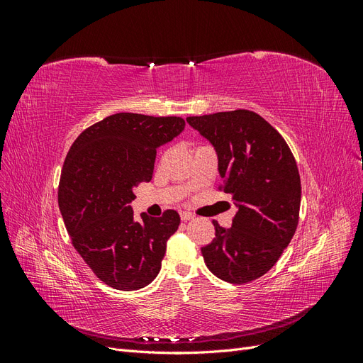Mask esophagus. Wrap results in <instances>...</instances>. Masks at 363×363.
<instances>
[{"instance_id": "esophagus-1", "label": "esophagus", "mask_w": 363, "mask_h": 363, "mask_svg": "<svg viewBox=\"0 0 363 363\" xmlns=\"http://www.w3.org/2000/svg\"><path fill=\"white\" fill-rule=\"evenodd\" d=\"M180 218L182 221H191V219H194V215L191 212H180Z\"/></svg>"}]
</instances>
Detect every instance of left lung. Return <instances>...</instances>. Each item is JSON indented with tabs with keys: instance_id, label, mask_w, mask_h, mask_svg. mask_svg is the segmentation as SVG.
Masks as SVG:
<instances>
[{
	"instance_id": "8db88e82",
	"label": "left lung",
	"mask_w": 363,
	"mask_h": 363,
	"mask_svg": "<svg viewBox=\"0 0 363 363\" xmlns=\"http://www.w3.org/2000/svg\"><path fill=\"white\" fill-rule=\"evenodd\" d=\"M215 147L219 189L238 207L232 227L213 221L215 238L201 248L218 279L242 284L267 274L298 225L301 182L286 140L260 115L238 108L186 118Z\"/></svg>"
}]
</instances>
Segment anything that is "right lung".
Returning <instances> with one entry per match:
<instances>
[{"instance_id":"right-lung-1","label":"right lung","mask_w":363,"mask_h":363,"mask_svg":"<svg viewBox=\"0 0 363 363\" xmlns=\"http://www.w3.org/2000/svg\"><path fill=\"white\" fill-rule=\"evenodd\" d=\"M184 128L180 116L115 113L74 140L59 183V208L71 242L95 276L119 291L157 277L180 216L133 218V188L150 182L157 148Z\"/></svg>"}]
</instances>
